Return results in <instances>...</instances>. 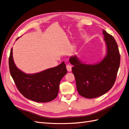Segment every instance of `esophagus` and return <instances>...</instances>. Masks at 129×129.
<instances>
[{
  "label": "esophagus",
  "mask_w": 129,
  "mask_h": 129,
  "mask_svg": "<svg viewBox=\"0 0 129 129\" xmlns=\"http://www.w3.org/2000/svg\"><path fill=\"white\" fill-rule=\"evenodd\" d=\"M67 69L68 72H71L72 71V66L69 64L67 65Z\"/></svg>",
  "instance_id": "34e87169"
}]
</instances>
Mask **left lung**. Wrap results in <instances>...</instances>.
Instances as JSON below:
<instances>
[{"label":"left lung","instance_id":"obj_1","mask_svg":"<svg viewBox=\"0 0 129 129\" xmlns=\"http://www.w3.org/2000/svg\"><path fill=\"white\" fill-rule=\"evenodd\" d=\"M107 54L102 61L94 65L85 64L76 56H72L70 62L74 65V75L79 94L92 99L105 94L113 86L120 67V55L118 46L111 35L103 30Z\"/></svg>","mask_w":129,"mask_h":129}]
</instances>
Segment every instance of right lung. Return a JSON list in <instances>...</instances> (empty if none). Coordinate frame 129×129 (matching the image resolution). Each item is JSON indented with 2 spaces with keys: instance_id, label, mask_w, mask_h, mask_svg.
<instances>
[{
  "instance_id": "obj_1",
  "label": "right lung",
  "mask_w": 129,
  "mask_h": 129,
  "mask_svg": "<svg viewBox=\"0 0 129 129\" xmlns=\"http://www.w3.org/2000/svg\"><path fill=\"white\" fill-rule=\"evenodd\" d=\"M9 67L11 76L19 92L25 98L38 103H47L55 99L58 94L60 82L67 73L66 65L63 61L56 67L27 74L15 66L12 48L9 57Z\"/></svg>"
}]
</instances>
